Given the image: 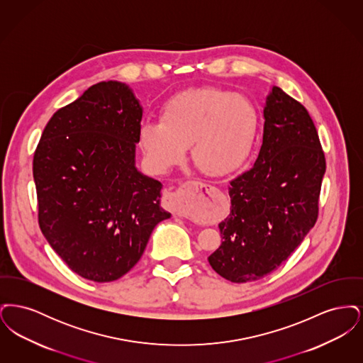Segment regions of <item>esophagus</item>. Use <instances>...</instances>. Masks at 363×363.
<instances>
[{"label":"esophagus","mask_w":363,"mask_h":363,"mask_svg":"<svg viewBox=\"0 0 363 363\" xmlns=\"http://www.w3.org/2000/svg\"><path fill=\"white\" fill-rule=\"evenodd\" d=\"M216 189L211 185L199 182V181H189L184 184L179 189L170 191L163 199V207L173 212L177 216H184L186 212V203L190 199L194 197H204L206 194H211Z\"/></svg>","instance_id":"esophagus-1"}]
</instances>
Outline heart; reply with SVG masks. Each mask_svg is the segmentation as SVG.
Here are the masks:
<instances>
[{
    "mask_svg": "<svg viewBox=\"0 0 363 363\" xmlns=\"http://www.w3.org/2000/svg\"><path fill=\"white\" fill-rule=\"evenodd\" d=\"M259 113L246 96L218 86L189 89L164 104L160 122H145L140 138L156 172L184 160L190 145L193 162L222 175L237 169L250 152Z\"/></svg>",
    "mask_w": 363,
    "mask_h": 363,
    "instance_id": "1",
    "label": "heart"
}]
</instances>
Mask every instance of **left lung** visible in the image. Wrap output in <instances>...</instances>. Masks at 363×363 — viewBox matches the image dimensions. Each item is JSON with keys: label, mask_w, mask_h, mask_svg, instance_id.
Segmentation results:
<instances>
[{"label": "left lung", "mask_w": 363, "mask_h": 363, "mask_svg": "<svg viewBox=\"0 0 363 363\" xmlns=\"http://www.w3.org/2000/svg\"><path fill=\"white\" fill-rule=\"evenodd\" d=\"M253 166L230 182L222 245L208 257L233 283L255 281L286 261L315 225L325 156L308 110L274 86Z\"/></svg>", "instance_id": "1"}]
</instances>
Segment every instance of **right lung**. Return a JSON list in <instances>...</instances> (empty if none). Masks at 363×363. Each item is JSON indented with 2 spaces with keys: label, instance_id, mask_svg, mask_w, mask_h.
<instances>
[{
  "label": "right lung",
  "instance_id": "right-lung-1",
  "mask_svg": "<svg viewBox=\"0 0 363 363\" xmlns=\"http://www.w3.org/2000/svg\"><path fill=\"white\" fill-rule=\"evenodd\" d=\"M143 107L120 82L89 86L48 122L35 151L38 219L73 272L106 283L129 272L155 225L162 184L140 173Z\"/></svg>",
  "mask_w": 363,
  "mask_h": 363
}]
</instances>
